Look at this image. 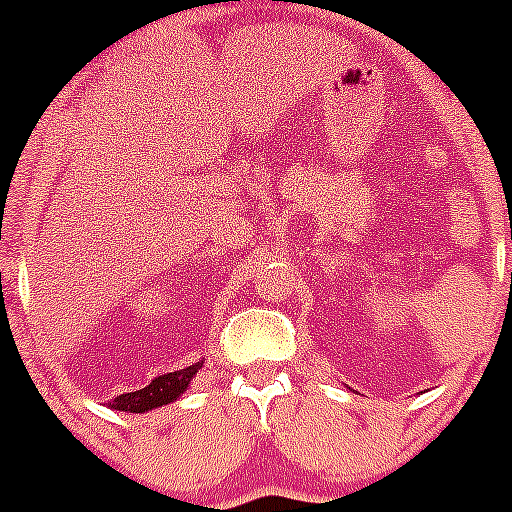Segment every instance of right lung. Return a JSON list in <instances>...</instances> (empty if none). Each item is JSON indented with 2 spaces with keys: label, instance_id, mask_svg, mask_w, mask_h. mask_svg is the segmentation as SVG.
Listing matches in <instances>:
<instances>
[{
  "label": "right lung",
  "instance_id": "1",
  "mask_svg": "<svg viewBox=\"0 0 512 512\" xmlns=\"http://www.w3.org/2000/svg\"><path fill=\"white\" fill-rule=\"evenodd\" d=\"M200 364L188 366V369L170 371V374L158 376L153 379L146 389L131 391V394H121L111 401V409L116 411H128V414H143L148 409H158V406L170 404V401L178 399L185 389H188L190 379L198 374Z\"/></svg>",
  "mask_w": 512,
  "mask_h": 512
}]
</instances>
